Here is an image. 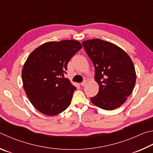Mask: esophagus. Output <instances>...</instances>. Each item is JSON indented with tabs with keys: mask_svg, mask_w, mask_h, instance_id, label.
I'll list each match as a JSON object with an SVG mask.
<instances>
[{
	"mask_svg": "<svg viewBox=\"0 0 153 153\" xmlns=\"http://www.w3.org/2000/svg\"><path fill=\"white\" fill-rule=\"evenodd\" d=\"M86 84H87V81H84L83 82H81V85L82 87H84V86H85V85H86Z\"/></svg>",
	"mask_w": 153,
	"mask_h": 153,
	"instance_id": "esophagus-1",
	"label": "esophagus"
}]
</instances>
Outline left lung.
<instances>
[{
    "mask_svg": "<svg viewBox=\"0 0 153 153\" xmlns=\"http://www.w3.org/2000/svg\"><path fill=\"white\" fill-rule=\"evenodd\" d=\"M95 66L99 92L91 102L98 108L113 110L127 100L134 88L136 74L129 55L116 44L100 39L82 42Z\"/></svg>",
    "mask_w": 153,
    "mask_h": 153,
    "instance_id": "left-lung-1",
    "label": "left lung"
}]
</instances>
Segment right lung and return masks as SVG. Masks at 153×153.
Listing matches in <instances>:
<instances>
[{"mask_svg":"<svg viewBox=\"0 0 153 153\" xmlns=\"http://www.w3.org/2000/svg\"><path fill=\"white\" fill-rule=\"evenodd\" d=\"M76 40L48 42L36 48L22 69L24 90L36 109L46 116H56L70 105L75 87L64 78L67 64L82 48Z\"/></svg>","mask_w":153,"mask_h":153,"instance_id":"1","label":"right lung"}]
</instances>
